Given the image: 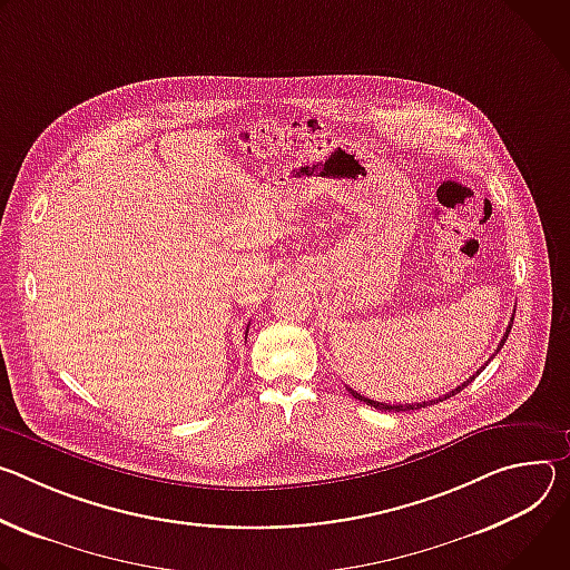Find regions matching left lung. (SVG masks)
<instances>
[{
  "mask_svg": "<svg viewBox=\"0 0 570 570\" xmlns=\"http://www.w3.org/2000/svg\"><path fill=\"white\" fill-rule=\"evenodd\" d=\"M512 324H514V317H512V322H510V326H508V331H504V337L500 340V346L495 348V353L502 348V344H504V340H508L510 337V331H512ZM493 353V355H495ZM493 355H491V360H493ZM489 364V362H487ZM484 364V366H487ZM482 366V368H484ZM480 368V371H482ZM480 371L478 373H473L471 377H469V381H464L462 385H458L453 392H449L446 396H441V399H436V401H421V403H405V405H390V403H377V401H371V399H364L362 394H357V392H353L351 387H346L351 394H353V399H357V401H364L366 405H371V407H375V410H383V412H410V410H421V407H428V405H434V403H439V401H444V399H451V396H455V394H460L464 387H469L473 381H475V375H480Z\"/></svg>",
  "mask_w": 570,
  "mask_h": 570,
  "instance_id": "8db88e82",
  "label": "left lung"
}]
</instances>
